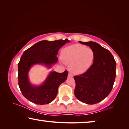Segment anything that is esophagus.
<instances>
[{
	"label": "esophagus",
	"instance_id": "obj_1",
	"mask_svg": "<svg viewBox=\"0 0 129 129\" xmlns=\"http://www.w3.org/2000/svg\"><path fill=\"white\" fill-rule=\"evenodd\" d=\"M68 77H73V75H72L71 73H68Z\"/></svg>",
	"mask_w": 129,
	"mask_h": 129
}]
</instances>
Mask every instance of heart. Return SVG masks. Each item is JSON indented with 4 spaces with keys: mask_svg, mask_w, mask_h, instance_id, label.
<instances>
[{
    "mask_svg": "<svg viewBox=\"0 0 129 129\" xmlns=\"http://www.w3.org/2000/svg\"><path fill=\"white\" fill-rule=\"evenodd\" d=\"M61 59L69 64L72 73L81 75L88 71L94 59V53L90 48L81 44H73L64 48L61 51Z\"/></svg>",
    "mask_w": 129,
    "mask_h": 129,
    "instance_id": "heart-1",
    "label": "heart"
}]
</instances>
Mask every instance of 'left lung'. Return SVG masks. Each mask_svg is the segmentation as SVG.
I'll list each match as a JSON object with an SVG mask.
<instances>
[{"label": "left lung", "mask_w": 129, "mask_h": 129, "mask_svg": "<svg viewBox=\"0 0 129 129\" xmlns=\"http://www.w3.org/2000/svg\"><path fill=\"white\" fill-rule=\"evenodd\" d=\"M79 43L88 45L94 53L91 67L76 76L75 95L81 102L93 105L102 101L112 91L115 78L116 62L110 51L93 41Z\"/></svg>", "instance_id": "8db88e82"}]
</instances>
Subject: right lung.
<instances>
[{"label": "right lung", "mask_w": 129, "mask_h": 129, "mask_svg": "<svg viewBox=\"0 0 129 129\" xmlns=\"http://www.w3.org/2000/svg\"><path fill=\"white\" fill-rule=\"evenodd\" d=\"M68 39L53 41L42 40L26 50L18 64L19 86L23 95L29 101L38 105L48 104L55 99L60 85L66 81L68 72H50L41 84L34 85L30 81L29 72L35 65H42L51 69L57 62L58 50Z\"/></svg>", "instance_id": "add662e5"}]
</instances>
